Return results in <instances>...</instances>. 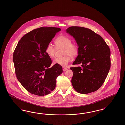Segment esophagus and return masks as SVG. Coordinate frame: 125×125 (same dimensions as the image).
<instances>
[{"instance_id": "esophagus-1", "label": "esophagus", "mask_w": 125, "mask_h": 125, "mask_svg": "<svg viewBox=\"0 0 125 125\" xmlns=\"http://www.w3.org/2000/svg\"><path fill=\"white\" fill-rule=\"evenodd\" d=\"M67 69H67V68H66V67H63V70L64 71H67Z\"/></svg>"}]
</instances>
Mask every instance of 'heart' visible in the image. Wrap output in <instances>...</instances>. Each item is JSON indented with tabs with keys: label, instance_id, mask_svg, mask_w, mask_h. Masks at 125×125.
Segmentation results:
<instances>
[{
	"label": "heart",
	"instance_id": "b5f03b06",
	"mask_svg": "<svg viewBox=\"0 0 125 125\" xmlns=\"http://www.w3.org/2000/svg\"><path fill=\"white\" fill-rule=\"evenodd\" d=\"M57 48H64V57L55 59L53 64H58L62 66H66L71 61V56L76 57L79 52V47L77 44L72 43V39L66 36H61L57 37L55 41ZM45 52L51 58H54L55 55L56 49L51 43L46 45Z\"/></svg>",
	"mask_w": 125,
	"mask_h": 125
}]
</instances>
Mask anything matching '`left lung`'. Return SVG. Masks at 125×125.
Instances as JSON below:
<instances>
[{"instance_id":"1","label":"left lung","mask_w":125,"mask_h":125,"mask_svg":"<svg viewBox=\"0 0 125 125\" xmlns=\"http://www.w3.org/2000/svg\"><path fill=\"white\" fill-rule=\"evenodd\" d=\"M77 43L79 52L72 67L71 83L74 89L88 94L99 89L104 82L111 67V52L101 36L86 28L72 26L66 30Z\"/></svg>"}]
</instances>
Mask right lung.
Returning <instances> with one entry per match:
<instances>
[{
  "instance_id": "add662e5",
  "label": "right lung",
  "mask_w": 125,
  "mask_h": 125,
  "mask_svg": "<svg viewBox=\"0 0 125 125\" xmlns=\"http://www.w3.org/2000/svg\"><path fill=\"white\" fill-rule=\"evenodd\" d=\"M59 28L41 27L31 31L19 41L13 55L16 77L25 89L39 96L46 95L55 89L56 79L63 72L61 65L52 63L45 52L46 45Z\"/></svg>"
}]
</instances>
